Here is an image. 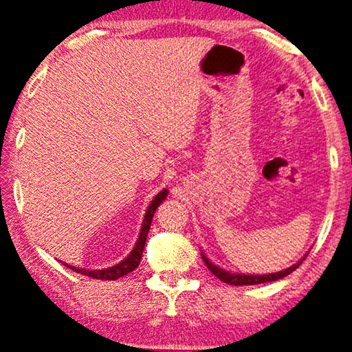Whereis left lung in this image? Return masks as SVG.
Listing matches in <instances>:
<instances>
[{"label": "left lung", "instance_id": "1", "mask_svg": "<svg viewBox=\"0 0 352 352\" xmlns=\"http://www.w3.org/2000/svg\"><path fill=\"white\" fill-rule=\"evenodd\" d=\"M306 259V257H302L301 261L298 262V264H294L292 267H288V269H285L282 272H275V274H267V275H245V274H232V272H227L223 269H219L217 265H214L212 262H210L208 257L203 254V261L206 262V265H208V269L212 272V274L217 277L220 282L223 283H228V285H235V287H243V285H257V283H267V282H275V280H280L283 277H287V275L292 274L293 270H296L299 264Z\"/></svg>", "mask_w": 352, "mask_h": 352}]
</instances>
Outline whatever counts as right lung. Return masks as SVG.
<instances>
[{"label": "right lung", "mask_w": 352, "mask_h": 352, "mask_svg": "<svg viewBox=\"0 0 352 352\" xmlns=\"http://www.w3.org/2000/svg\"><path fill=\"white\" fill-rule=\"evenodd\" d=\"M167 193H168L167 190H162L161 193H159L156 198L151 201V204H149V208L146 210V215H144V220H143V225H142V232H140L137 245H135L133 251L130 252V254L125 257L124 261L119 262V264L107 267V269H101V270H87V269H77V267H72V265H67V264H65V265H67L69 269H72L74 272H77V274L87 275V277H93L96 280H117V278L124 277V275L130 274V272H133L140 265V261H142L143 248H144V243H146L149 227H151L153 215H154V212H156V209L159 208V204H161L162 201L166 199Z\"/></svg>", "instance_id": "1"}]
</instances>
